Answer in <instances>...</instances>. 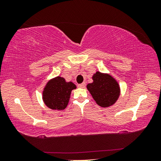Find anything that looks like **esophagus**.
<instances>
[{
  "instance_id": "34e87169",
  "label": "esophagus",
  "mask_w": 161,
  "mask_h": 161,
  "mask_svg": "<svg viewBox=\"0 0 161 161\" xmlns=\"http://www.w3.org/2000/svg\"><path fill=\"white\" fill-rule=\"evenodd\" d=\"M86 86V84L85 83H81V84H78V87L79 88H84Z\"/></svg>"
}]
</instances>
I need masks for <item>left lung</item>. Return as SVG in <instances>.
Instances as JSON below:
<instances>
[{
    "label": "left lung",
    "mask_w": 161,
    "mask_h": 161,
    "mask_svg": "<svg viewBox=\"0 0 161 161\" xmlns=\"http://www.w3.org/2000/svg\"><path fill=\"white\" fill-rule=\"evenodd\" d=\"M92 80L93 82L87 84L86 88L97 104L103 108L114 105L121 94V89L116 79L107 73L97 71Z\"/></svg>",
    "instance_id": "8db88e82"
}]
</instances>
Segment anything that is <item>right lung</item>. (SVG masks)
<instances>
[{"instance_id":"obj_1","label":"right lung","mask_w":161,"mask_h":161,"mask_svg":"<svg viewBox=\"0 0 161 161\" xmlns=\"http://www.w3.org/2000/svg\"><path fill=\"white\" fill-rule=\"evenodd\" d=\"M77 88L72 81H66L64 77H54L45 84L42 91V100L48 108L62 111L67 107L71 92Z\"/></svg>"}]
</instances>
